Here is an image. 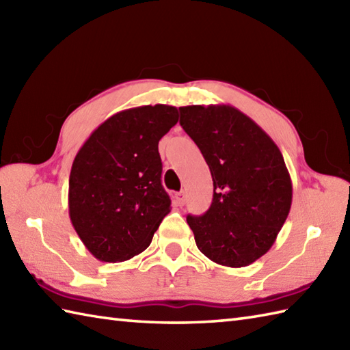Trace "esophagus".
<instances>
[{
  "label": "esophagus",
  "mask_w": 350,
  "mask_h": 350,
  "mask_svg": "<svg viewBox=\"0 0 350 350\" xmlns=\"http://www.w3.org/2000/svg\"><path fill=\"white\" fill-rule=\"evenodd\" d=\"M176 198V204L177 206H183L185 204V192H177V194L174 196Z\"/></svg>",
  "instance_id": "obj_1"
}]
</instances>
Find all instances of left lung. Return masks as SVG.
Wrapping results in <instances>:
<instances>
[{
    "label": "left lung",
    "instance_id": "1",
    "mask_svg": "<svg viewBox=\"0 0 350 350\" xmlns=\"http://www.w3.org/2000/svg\"><path fill=\"white\" fill-rule=\"evenodd\" d=\"M180 126L211 168L212 204L188 215L196 243L212 262L243 267L271 250L292 206V179L278 146L232 105L180 107Z\"/></svg>",
    "mask_w": 350,
    "mask_h": 350
}]
</instances>
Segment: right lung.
<instances>
[{"instance_id": "1", "label": "right lung", "mask_w": 350, "mask_h": 350, "mask_svg": "<svg viewBox=\"0 0 350 350\" xmlns=\"http://www.w3.org/2000/svg\"><path fill=\"white\" fill-rule=\"evenodd\" d=\"M177 122L171 105L124 109L98 126L78 150L69 177V217L100 262L138 256L170 213L158 144Z\"/></svg>"}]
</instances>
